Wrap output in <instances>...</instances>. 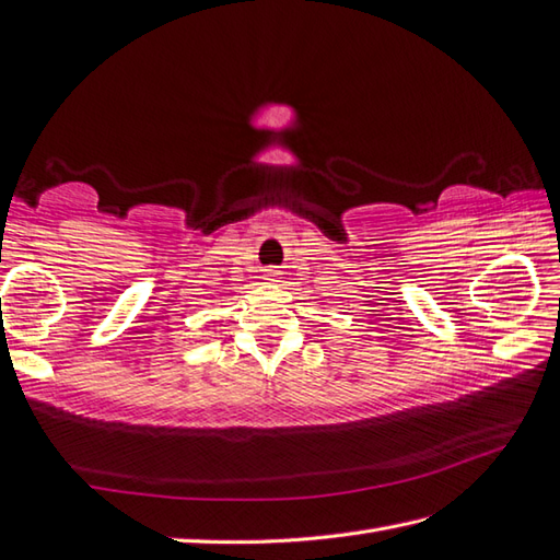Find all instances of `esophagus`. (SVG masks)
<instances>
[{"instance_id":"34e87169","label":"esophagus","mask_w":560,"mask_h":560,"mask_svg":"<svg viewBox=\"0 0 560 560\" xmlns=\"http://www.w3.org/2000/svg\"><path fill=\"white\" fill-rule=\"evenodd\" d=\"M277 279H279V271L277 269H267L265 281H277Z\"/></svg>"}]
</instances>
